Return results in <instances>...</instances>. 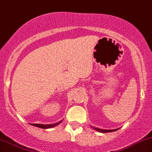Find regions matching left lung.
Returning a JSON list of instances; mask_svg holds the SVG:
<instances>
[{"label":"left lung","mask_w":152,"mask_h":152,"mask_svg":"<svg viewBox=\"0 0 152 152\" xmlns=\"http://www.w3.org/2000/svg\"><path fill=\"white\" fill-rule=\"evenodd\" d=\"M94 128L96 130H97V131L101 132V133H109V132H113L118 130V129H114V130H104V129H99L97 128Z\"/></svg>","instance_id":"left-lung-1"}]
</instances>
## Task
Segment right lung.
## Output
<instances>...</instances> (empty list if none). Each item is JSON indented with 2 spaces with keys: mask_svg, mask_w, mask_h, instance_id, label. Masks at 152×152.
Instances as JSON below:
<instances>
[{
  "mask_svg": "<svg viewBox=\"0 0 152 152\" xmlns=\"http://www.w3.org/2000/svg\"><path fill=\"white\" fill-rule=\"evenodd\" d=\"M62 122V120L57 123H54V124H50V125H41V124H30V125H33V126L37 127V128H43V129H47V128H53V127L56 126L58 125V124H60L61 122Z\"/></svg>",
  "mask_w": 152,
  "mask_h": 152,
  "instance_id": "right-lung-1",
  "label": "right lung"
}]
</instances>
